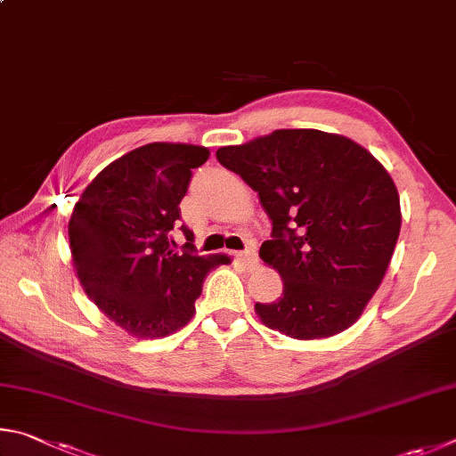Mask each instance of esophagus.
Returning a JSON list of instances; mask_svg holds the SVG:
<instances>
[{
    "label": "esophagus",
    "mask_w": 456,
    "mask_h": 456,
    "mask_svg": "<svg viewBox=\"0 0 456 456\" xmlns=\"http://www.w3.org/2000/svg\"><path fill=\"white\" fill-rule=\"evenodd\" d=\"M234 258L238 262H242L244 266H254L258 262L256 258V252L254 250H240V252H234Z\"/></svg>",
    "instance_id": "34e87169"
}]
</instances>
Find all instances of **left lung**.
Here are the masks:
<instances>
[{
    "label": "left lung",
    "instance_id": "obj_1",
    "mask_svg": "<svg viewBox=\"0 0 456 456\" xmlns=\"http://www.w3.org/2000/svg\"><path fill=\"white\" fill-rule=\"evenodd\" d=\"M216 158L258 191L273 220L260 258L278 270L284 290L273 305L256 302L260 321L298 340L353 326L401 232V200L379 159L321 130H276Z\"/></svg>",
    "mask_w": 456,
    "mask_h": 456
}]
</instances>
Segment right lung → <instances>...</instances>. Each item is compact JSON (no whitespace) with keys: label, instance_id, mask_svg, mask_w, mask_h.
Segmentation results:
<instances>
[{"label":"right lung","instance_id":"1","mask_svg":"<svg viewBox=\"0 0 456 456\" xmlns=\"http://www.w3.org/2000/svg\"><path fill=\"white\" fill-rule=\"evenodd\" d=\"M210 151L188 143H146L103 167L76 202L68 224L79 282L110 321L138 338L175 332L194 314L206 274L226 256L174 252L180 202L191 170Z\"/></svg>","mask_w":456,"mask_h":456}]
</instances>
